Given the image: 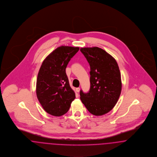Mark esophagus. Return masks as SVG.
Returning <instances> with one entry per match:
<instances>
[{"label": "esophagus", "mask_w": 157, "mask_h": 157, "mask_svg": "<svg viewBox=\"0 0 157 157\" xmlns=\"http://www.w3.org/2000/svg\"><path fill=\"white\" fill-rule=\"evenodd\" d=\"M75 90H76V91H77V92H78H78L80 91V89L79 87H77V88H76Z\"/></svg>", "instance_id": "34e87169"}]
</instances>
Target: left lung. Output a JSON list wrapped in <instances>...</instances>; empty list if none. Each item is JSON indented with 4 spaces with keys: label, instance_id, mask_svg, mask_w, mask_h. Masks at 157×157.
<instances>
[{
    "label": "left lung",
    "instance_id": "1",
    "mask_svg": "<svg viewBox=\"0 0 157 157\" xmlns=\"http://www.w3.org/2000/svg\"><path fill=\"white\" fill-rule=\"evenodd\" d=\"M90 67V89L80 92V99L92 115L101 116L115 106L122 90L121 75L112 56L99 47L81 48Z\"/></svg>",
    "mask_w": 157,
    "mask_h": 157
}]
</instances>
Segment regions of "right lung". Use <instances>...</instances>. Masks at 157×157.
<instances>
[{"label": "right lung", "instance_id": "add662e5", "mask_svg": "<svg viewBox=\"0 0 157 157\" xmlns=\"http://www.w3.org/2000/svg\"><path fill=\"white\" fill-rule=\"evenodd\" d=\"M78 50L79 47H59L42 63L36 80V96L44 110L51 115L61 116L66 113L75 98L66 68Z\"/></svg>", "mask_w": 157, "mask_h": 157}]
</instances>
